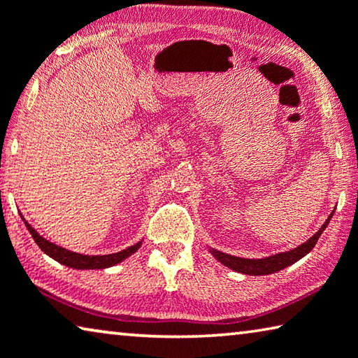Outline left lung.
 <instances>
[{
    "mask_svg": "<svg viewBox=\"0 0 358 358\" xmlns=\"http://www.w3.org/2000/svg\"><path fill=\"white\" fill-rule=\"evenodd\" d=\"M333 213L330 215V217H328V220L325 221V224H323L322 228L317 231L308 242L301 243V245L293 248V250H290V252L272 255V257L263 258V259L237 258V257H232V255L221 253L218 250H212V255L220 261V263L228 266V268H231L232 271L242 272V274H248V275H268V274H272V272H277V271H280L283 268H287V266L296 263V261L301 259L304 255H308L312 250V248L315 247V243H317V241H319L320 234L323 231H325L328 223H330Z\"/></svg>",
    "mask_w": 358,
    "mask_h": 358,
    "instance_id": "left-lung-1",
    "label": "left lung"
}]
</instances>
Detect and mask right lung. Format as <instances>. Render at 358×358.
I'll return each mask as SVG.
<instances>
[{
    "label": "right lung",
    "instance_id": "obj_1",
    "mask_svg": "<svg viewBox=\"0 0 358 358\" xmlns=\"http://www.w3.org/2000/svg\"><path fill=\"white\" fill-rule=\"evenodd\" d=\"M27 228L30 231V234L33 237V241L38 243V247L41 248L44 253H48L50 258H54L59 263L68 266V268L73 269H103V268H110V266H115L117 263H121L122 259H126L130 255L135 253L140 248L141 242L135 243V245L126 248V250L117 252V253H111V255H97V257H89V255H81V253H75L70 250H65L55 243L49 242L46 239H43L38 232L31 228L30 224L27 223Z\"/></svg>",
    "mask_w": 358,
    "mask_h": 358
}]
</instances>
